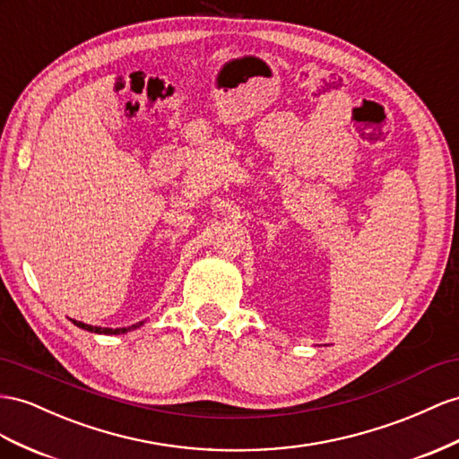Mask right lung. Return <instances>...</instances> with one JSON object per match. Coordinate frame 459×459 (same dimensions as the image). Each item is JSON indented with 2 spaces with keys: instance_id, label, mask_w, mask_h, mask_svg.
I'll return each instance as SVG.
<instances>
[{
  "instance_id": "add662e5",
  "label": "right lung",
  "mask_w": 459,
  "mask_h": 459,
  "mask_svg": "<svg viewBox=\"0 0 459 459\" xmlns=\"http://www.w3.org/2000/svg\"><path fill=\"white\" fill-rule=\"evenodd\" d=\"M77 327H81V330H87V332H92V333H104V335H120V333H127L132 330H137V327L143 325V322H137L134 325L129 327H116V330H112V327H97V325H89V324H83V322H77V320H72Z\"/></svg>"
}]
</instances>
